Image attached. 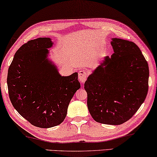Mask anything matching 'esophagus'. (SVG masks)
<instances>
[{"label": "esophagus", "mask_w": 157, "mask_h": 157, "mask_svg": "<svg viewBox=\"0 0 157 157\" xmlns=\"http://www.w3.org/2000/svg\"><path fill=\"white\" fill-rule=\"evenodd\" d=\"M87 76H88L87 71H86L85 70H81V71L79 72V74H78L79 81L82 83H84V82L86 81Z\"/></svg>", "instance_id": "esophagus-1"}]
</instances>
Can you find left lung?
<instances>
[{"label": "left lung", "mask_w": 157, "mask_h": 157, "mask_svg": "<svg viewBox=\"0 0 157 157\" xmlns=\"http://www.w3.org/2000/svg\"><path fill=\"white\" fill-rule=\"evenodd\" d=\"M107 56L84 83L89 113L97 122L119 125L135 114L148 91L149 67L131 41L113 38Z\"/></svg>", "instance_id": "left-lung-1"}]
</instances>
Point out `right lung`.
Here are the masks:
<instances>
[{"instance_id": "1", "label": "right lung", "mask_w": 157, "mask_h": 157, "mask_svg": "<svg viewBox=\"0 0 157 157\" xmlns=\"http://www.w3.org/2000/svg\"><path fill=\"white\" fill-rule=\"evenodd\" d=\"M53 43L31 40L14 54L7 73L9 97L15 110L32 125L50 128L66 118L69 103L80 88L78 73L63 77L46 59Z\"/></svg>"}]
</instances>
